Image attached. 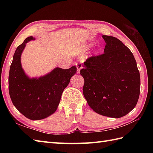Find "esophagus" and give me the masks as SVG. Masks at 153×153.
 Listing matches in <instances>:
<instances>
[{
    "label": "esophagus",
    "instance_id": "obj_1",
    "mask_svg": "<svg viewBox=\"0 0 153 153\" xmlns=\"http://www.w3.org/2000/svg\"><path fill=\"white\" fill-rule=\"evenodd\" d=\"M76 66H77V74H79V73H80V70H81V69H82V64H81L80 63L76 64Z\"/></svg>",
    "mask_w": 153,
    "mask_h": 153
}]
</instances>
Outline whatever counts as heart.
<instances>
[{"mask_svg": "<svg viewBox=\"0 0 153 153\" xmlns=\"http://www.w3.org/2000/svg\"><path fill=\"white\" fill-rule=\"evenodd\" d=\"M92 46V43H86L85 45H84V46L82 48V53H85V52L88 49V48L91 47Z\"/></svg>", "mask_w": 153, "mask_h": 153, "instance_id": "1", "label": "heart"}]
</instances>
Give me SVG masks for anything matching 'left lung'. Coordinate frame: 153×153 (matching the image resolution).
<instances>
[{
  "label": "left lung",
  "mask_w": 153,
  "mask_h": 153,
  "mask_svg": "<svg viewBox=\"0 0 153 153\" xmlns=\"http://www.w3.org/2000/svg\"><path fill=\"white\" fill-rule=\"evenodd\" d=\"M104 54L88 58L80 74L83 95L99 114L119 118L131 112L140 94V74L134 54L121 41L102 35Z\"/></svg>",
  "instance_id": "8db88e82"
}]
</instances>
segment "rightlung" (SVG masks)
Wrapping results in <instances>:
<instances>
[{"instance_id":"obj_1","label":"right lung","mask_w":153,"mask_h":153,"mask_svg":"<svg viewBox=\"0 0 153 153\" xmlns=\"http://www.w3.org/2000/svg\"><path fill=\"white\" fill-rule=\"evenodd\" d=\"M35 39L28 37L16 48L10 68L8 89L13 105L19 112L30 120H39L56 111L63 91L77 68H55L43 76L29 77L22 68L21 56L26 43Z\"/></svg>"}]
</instances>
